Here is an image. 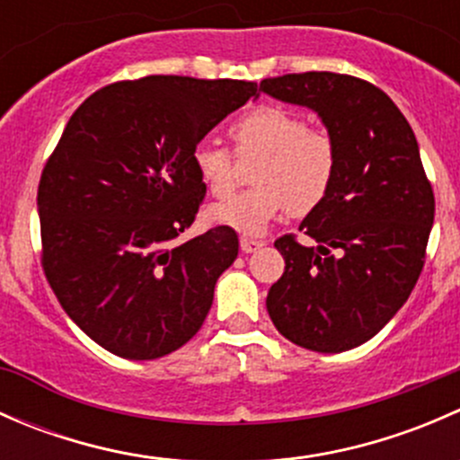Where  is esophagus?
<instances>
[{
  "mask_svg": "<svg viewBox=\"0 0 460 460\" xmlns=\"http://www.w3.org/2000/svg\"><path fill=\"white\" fill-rule=\"evenodd\" d=\"M240 247H243L244 253H253V252H258V249H262L264 243L262 240L247 238V235H243V238H240Z\"/></svg>",
  "mask_w": 460,
  "mask_h": 460,
  "instance_id": "34e87169",
  "label": "esophagus"
}]
</instances>
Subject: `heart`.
<instances>
[{"label":"heart","instance_id":"1","mask_svg":"<svg viewBox=\"0 0 460 460\" xmlns=\"http://www.w3.org/2000/svg\"><path fill=\"white\" fill-rule=\"evenodd\" d=\"M231 137L238 155L258 157L252 171L256 187L216 204L208 211L213 222L258 235L289 208L303 216L327 198L336 178V142L323 128L307 127L300 113L260 104L235 119ZM193 166L213 198L231 196L235 171L226 148L200 142L193 151Z\"/></svg>","mask_w":460,"mask_h":460}]
</instances>
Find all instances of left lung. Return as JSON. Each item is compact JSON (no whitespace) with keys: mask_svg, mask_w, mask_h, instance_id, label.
Segmentation results:
<instances>
[{"mask_svg":"<svg viewBox=\"0 0 460 460\" xmlns=\"http://www.w3.org/2000/svg\"><path fill=\"white\" fill-rule=\"evenodd\" d=\"M260 93L307 106L336 142V178L300 222L316 240H276L285 273L267 296L278 332L320 354L354 349L405 305L434 225V193L405 115L369 82L338 73L269 77Z\"/></svg>","mask_w":460,"mask_h":460,"instance_id":"left-lung-1","label":"left lung"}]
</instances>
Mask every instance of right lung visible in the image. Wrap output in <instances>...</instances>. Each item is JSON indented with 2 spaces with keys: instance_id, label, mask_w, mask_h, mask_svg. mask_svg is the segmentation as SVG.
Returning <instances> with one entry per match:
<instances>
[{
  "instance_id": "1",
  "label": "right lung",
  "mask_w": 460,
  "mask_h": 460,
  "mask_svg": "<svg viewBox=\"0 0 460 460\" xmlns=\"http://www.w3.org/2000/svg\"><path fill=\"white\" fill-rule=\"evenodd\" d=\"M258 97L256 82L148 75L100 88L71 115L41 171V264L64 312L128 360L180 349L202 327L238 235L213 226L171 247L207 187L193 151Z\"/></svg>"
}]
</instances>
